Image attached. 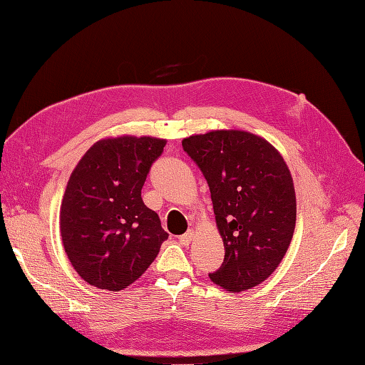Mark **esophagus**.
<instances>
[{
    "label": "esophagus",
    "instance_id": "esophagus-1",
    "mask_svg": "<svg viewBox=\"0 0 365 365\" xmlns=\"http://www.w3.org/2000/svg\"><path fill=\"white\" fill-rule=\"evenodd\" d=\"M193 237H195V231H193V230H189L185 235H182V236L180 237V242H181L182 245L187 247V245H190V242L193 240Z\"/></svg>",
    "mask_w": 365,
    "mask_h": 365
}]
</instances>
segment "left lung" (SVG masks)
<instances>
[{"instance_id": "obj_1", "label": "left lung", "mask_w": 365, "mask_h": 365, "mask_svg": "<svg viewBox=\"0 0 365 365\" xmlns=\"http://www.w3.org/2000/svg\"><path fill=\"white\" fill-rule=\"evenodd\" d=\"M212 193L225 257L208 274L220 288L240 292L267 280L294 236V181L282 153L247 130L219 129L182 140Z\"/></svg>"}]
</instances>
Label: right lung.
<instances>
[{
	"mask_svg": "<svg viewBox=\"0 0 365 365\" xmlns=\"http://www.w3.org/2000/svg\"><path fill=\"white\" fill-rule=\"evenodd\" d=\"M165 143L134 135L98 140L70 175L59 216L62 244L77 274L98 289L128 288L169 237L141 200Z\"/></svg>",
	"mask_w": 365,
	"mask_h": 365,
	"instance_id": "right-lung-1",
	"label": "right lung"
}]
</instances>
